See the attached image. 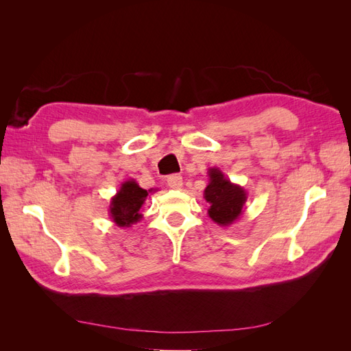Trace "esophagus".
Returning <instances> with one entry per match:
<instances>
[{
	"mask_svg": "<svg viewBox=\"0 0 351 351\" xmlns=\"http://www.w3.org/2000/svg\"><path fill=\"white\" fill-rule=\"evenodd\" d=\"M167 184H168L169 187H171V189H176V190L182 189V187H183V177L180 176V174L169 176V177L167 178Z\"/></svg>",
	"mask_w": 351,
	"mask_h": 351,
	"instance_id": "esophagus-1",
	"label": "esophagus"
}]
</instances>
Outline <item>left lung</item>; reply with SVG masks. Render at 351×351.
<instances>
[{"mask_svg": "<svg viewBox=\"0 0 351 351\" xmlns=\"http://www.w3.org/2000/svg\"><path fill=\"white\" fill-rule=\"evenodd\" d=\"M209 183L204 197L209 204L208 215L219 227H230L243 215L247 192L241 186L231 183L219 168L208 169Z\"/></svg>", "mask_w": 351, "mask_h": 351, "instance_id": "left-lung-1", "label": "left lung"}]
</instances>
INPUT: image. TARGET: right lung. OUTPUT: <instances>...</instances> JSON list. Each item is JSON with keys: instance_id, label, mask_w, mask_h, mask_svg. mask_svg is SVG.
Returning a JSON list of instances; mask_svg holds the SVG:
<instances>
[{"instance_id": "right-lung-1", "label": "right lung", "mask_w": 351, "mask_h": 351, "mask_svg": "<svg viewBox=\"0 0 351 351\" xmlns=\"http://www.w3.org/2000/svg\"><path fill=\"white\" fill-rule=\"evenodd\" d=\"M152 192L156 190H145L133 178L124 182L110 202L108 214L114 224L120 228H129L139 222L143 218L141 209Z\"/></svg>"}]
</instances>
